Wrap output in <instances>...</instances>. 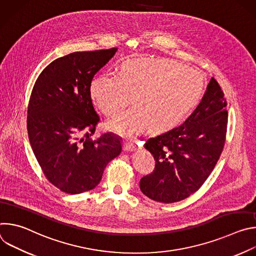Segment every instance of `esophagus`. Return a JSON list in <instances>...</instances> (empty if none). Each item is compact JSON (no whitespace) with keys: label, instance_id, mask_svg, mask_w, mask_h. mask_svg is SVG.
Instances as JSON below:
<instances>
[{"label":"esophagus","instance_id":"1","mask_svg":"<svg viewBox=\"0 0 256 256\" xmlns=\"http://www.w3.org/2000/svg\"><path fill=\"white\" fill-rule=\"evenodd\" d=\"M136 149V146L132 142H124V151H134Z\"/></svg>","mask_w":256,"mask_h":256}]
</instances>
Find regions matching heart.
<instances>
[{"label":"heart","mask_w":256,"mask_h":256,"mask_svg":"<svg viewBox=\"0 0 256 256\" xmlns=\"http://www.w3.org/2000/svg\"><path fill=\"white\" fill-rule=\"evenodd\" d=\"M91 96L107 116L118 112L132 99L134 106L108 122V128L134 136L174 126L198 102L202 92L200 72L169 58H132L120 72H105L91 84Z\"/></svg>","instance_id":"obj_1"}]
</instances>
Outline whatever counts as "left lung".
Here are the masks:
<instances>
[{
    "label": "left lung",
    "mask_w": 256,
    "mask_h": 256,
    "mask_svg": "<svg viewBox=\"0 0 256 256\" xmlns=\"http://www.w3.org/2000/svg\"><path fill=\"white\" fill-rule=\"evenodd\" d=\"M226 106L224 92L212 78L202 101L184 124L146 140L144 148L153 155L155 168L140 181L144 196L171 204L200 188L224 148Z\"/></svg>",
    "instance_id": "obj_1"
}]
</instances>
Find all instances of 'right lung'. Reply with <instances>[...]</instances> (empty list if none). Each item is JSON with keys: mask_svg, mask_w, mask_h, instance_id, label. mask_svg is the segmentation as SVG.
<instances>
[{"mask_svg": "<svg viewBox=\"0 0 256 256\" xmlns=\"http://www.w3.org/2000/svg\"><path fill=\"white\" fill-rule=\"evenodd\" d=\"M118 48L72 52L52 62L36 79L27 108V132L44 176L60 192L93 190L106 165L122 153L112 134L92 140L99 124L91 82Z\"/></svg>", "mask_w": 256, "mask_h": 256, "instance_id": "add662e5", "label": "right lung"}]
</instances>
